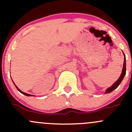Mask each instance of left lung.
<instances>
[{"mask_svg":"<svg viewBox=\"0 0 132 132\" xmlns=\"http://www.w3.org/2000/svg\"><path fill=\"white\" fill-rule=\"evenodd\" d=\"M123 55H124V63H123V70H122L121 74L119 78L117 80L116 82L115 83L113 84V85H112L110 87L107 88V89L105 91V94L111 93L112 91H113L114 89H116L119 86L122 80H123L124 77H125V75H126V57H125V55L124 54V53H123Z\"/></svg>","mask_w":132,"mask_h":132,"instance_id":"obj_1","label":"left lung"}]
</instances>
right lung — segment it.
Segmentation results:
<instances>
[{
  "instance_id": "1",
  "label": "right lung",
  "mask_w": 132,
  "mask_h": 132,
  "mask_svg": "<svg viewBox=\"0 0 132 132\" xmlns=\"http://www.w3.org/2000/svg\"><path fill=\"white\" fill-rule=\"evenodd\" d=\"M13 83H14V82H13ZM14 86H16V89H18V91H19V92H20L21 93H22V94H24V95H25V96H32V95H31V94H27V93H24V92H23V91H21L20 89H19V88H18V87H17L16 86L15 84H14Z\"/></svg>"
}]
</instances>
